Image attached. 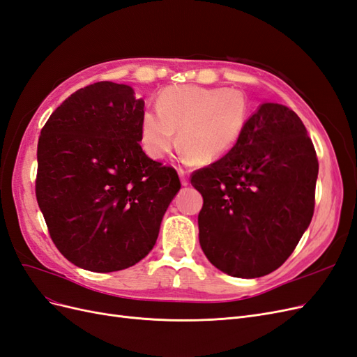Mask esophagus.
Listing matches in <instances>:
<instances>
[{"mask_svg":"<svg viewBox=\"0 0 357 357\" xmlns=\"http://www.w3.org/2000/svg\"><path fill=\"white\" fill-rule=\"evenodd\" d=\"M178 176H180V180H181V185L183 186H188L189 185V174L186 169L183 168H178Z\"/></svg>","mask_w":357,"mask_h":357,"instance_id":"34e87169","label":"esophagus"}]
</instances>
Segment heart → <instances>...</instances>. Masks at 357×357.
I'll return each instance as SVG.
<instances>
[{
	"label": "heart",
	"instance_id": "b5f03b06",
	"mask_svg": "<svg viewBox=\"0 0 357 357\" xmlns=\"http://www.w3.org/2000/svg\"><path fill=\"white\" fill-rule=\"evenodd\" d=\"M247 122L244 95L234 89L178 84L158 96V112L146 110L139 142L147 156L164 159L176 144L197 164H211L238 142Z\"/></svg>",
	"mask_w": 357,
	"mask_h": 357
}]
</instances>
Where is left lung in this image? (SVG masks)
<instances>
[{
    "instance_id": "obj_1",
    "label": "left lung",
    "mask_w": 357,
    "mask_h": 357,
    "mask_svg": "<svg viewBox=\"0 0 357 357\" xmlns=\"http://www.w3.org/2000/svg\"><path fill=\"white\" fill-rule=\"evenodd\" d=\"M319 160L298 114L265 102L222 159L190 176L204 204L199 244L232 277L275 271L294 253L314 213Z\"/></svg>"
}]
</instances>
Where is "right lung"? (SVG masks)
I'll use <instances>...</instances> for the list:
<instances>
[{"mask_svg":"<svg viewBox=\"0 0 357 357\" xmlns=\"http://www.w3.org/2000/svg\"><path fill=\"white\" fill-rule=\"evenodd\" d=\"M143 113L131 86L98 82L68 96L41 129L38 207L58 250L88 271L146 257L180 190L177 171L139 146Z\"/></svg>","mask_w":357,"mask_h":357,"instance_id":"obj_1","label":"right lung"}]
</instances>
